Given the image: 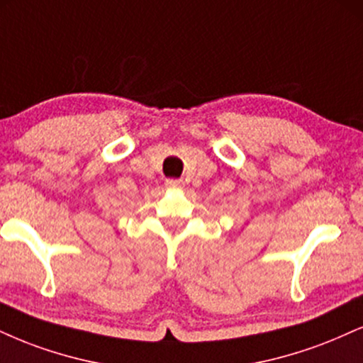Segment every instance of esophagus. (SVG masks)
<instances>
[{
  "label": "esophagus",
  "mask_w": 363,
  "mask_h": 363,
  "mask_svg": "<svg viewBox=\"0 0 363 363\" xmlns=\"http://www.w3.org/2000/svg\"><path fill=\"white\" fill-rule=\"evenodd\" d=\"M165 186H167L169 189H179V187L184 186V182L179 181V179H167V181H165Z\"/></svg>",
  "instance_id": "esophagus-1"
}]
</instances>
